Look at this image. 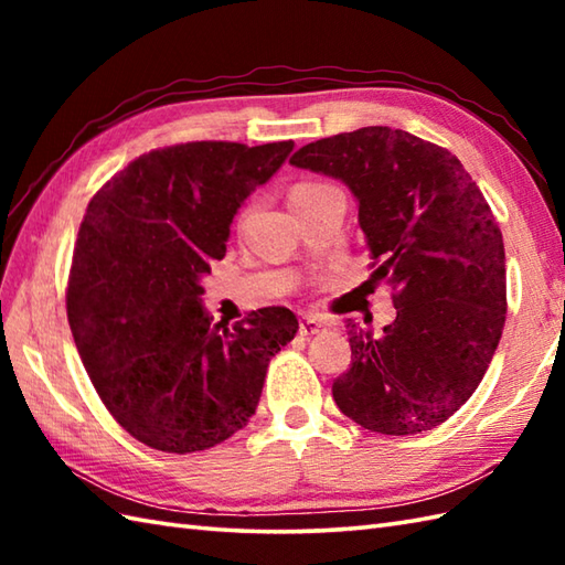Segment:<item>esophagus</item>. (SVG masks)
<instances>
[{
  "label": "esophagus",
  "instance_id": "obj_1",
  "mask_svg": "<svg viewBox=\"0 0 565 565\" xmlns=\"http://www.w3.org/2000/svg\"><path fill=\"white\" fill-rule=\"evenodd\" d=\"M328 326L322 320H318L316 316H303L301 322H298V332L303 334V338H310V334H320L326 332Z\"/></svg>",
  "mask_w": 565,
  "mask_h": 565
}]
</instances>
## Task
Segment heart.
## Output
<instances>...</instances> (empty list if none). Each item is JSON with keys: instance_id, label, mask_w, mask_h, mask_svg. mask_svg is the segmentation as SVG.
I'll use <instances>...</instances> for the list:
<instances>
[{"instance_id": "obj_1", "label": "heart", "mask_w": 565, "mask_h": 565, "mask_svg": "<svg viewBox=\"0 0 565 565\" xmlns=\"http://www.w3.org/2000/svg\"><path fill=\"white\" fill-rule=\"evenodd\" d=\"M328 189H332L330 184H322V182H296L289 191V203L291 209L298 206V203H306L310 199H316L320 194H326Z\"/></svg>"}]
</instances>
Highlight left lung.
I'll use <instances>...</instances> for the list:
<instances>
[{
    "label": "left lung",
    "instance_id": "8db88e82",
    "mask_svg": "<svg viewBox=\"0 0 565 565\" xmlns=\"http://www.w3.org/2000/svg\"><path fill=\"white\" fill-rule=\"evenodd\" d=\"M291 164L352 189L374 276L393 289L381 334L350 322L352 369L334 379V403L381 435L441 425L505 328V245L481 189L447 148L388 126L308 142Z\"/></svg>",
    "mask_w": 565,
    "mask_h": 565
}]
</instances>
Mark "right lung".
<instances>
[{
  "label": "right lung",
  "instance_id": "1",
  "mask_svg": "<svg viewBox=\"0 0 565 565\" xmlns=\"http://www.w3.org/2000/svg\"><path fill=\"white\" fill-rule=\"evenodd\" d=\"M294 140H196L150 150L92 196L67 279V320L92 386L130 437L167 454L211 449L255 415L289 308L211 326L201 276L233 215Z\"/></svg>",
  "mask_w": 565,
  "mask_h": 565
}]
</instances>
